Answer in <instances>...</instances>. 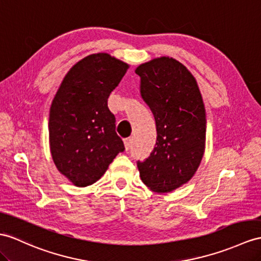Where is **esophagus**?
I'll return each mask as SVG.
<instances>
[{"label": "esophagus", "mask_w": 261, "mask_h": 261, "mask_svg": "<svg viewBox=\"0 0 261 261\" xmlns=\"http://www.w3.org/2000/svg\"><path fill=\"white\" fill-rule=\"evenodd\" d=\"M124 145H125V149L128 150L132 147V138L130 137L125 138L124 139Z\"/></svg>", "instance_id": "esophagus-1"}]
</instances>
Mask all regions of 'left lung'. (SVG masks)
Listing matches in <instances>:
<instances>
[{"label":"left lung","instance_id":"1","mask_svg":"<svg viewBox=\"0 0 261 261\" xmlns=\"http://www.w3.org/2000/svg\"><path fill=\"white\" fill-rule=\"evenodd\" d=\"M142 97L154 114L157 142L150 156L137 163L142 181L165 194L196 174L206 147V111L193 74L180 62L161 56L135 69Z\"/></svg>","mask_w":261,"mask_h":261}]
</instances>
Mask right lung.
<instances>
[{
	"label": "right lung",
	"instance_id": "1",
	"mask_svg": "<svg viewBox=\"0 0 261 261\" xmlns=\"http://www.w3.org/2000/svg\"><path fill=\"white\" fill-rule=\"evenodd\" d=\"M128 67L107 53L91 54L71 67L55 94L48 119L50 155L75 186L96 182L125 149L107 98Z\"/></svg>",
	"mask_w": 261,
	"mask_h": 261
}]
</instances>
